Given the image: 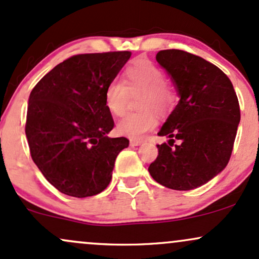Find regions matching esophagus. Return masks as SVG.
Masks as SVG:
<instances>
[{"label":"esophagus","instance_id":"esophagus-1","mask_svg":"<svg viewBox=\"0 0 259 259\" xmlns=\"http://www.w3.org/2000/svg\"><path fill=\"white\" fill-rule=\"evenodd\" d=\"M130 143L132 147H137V145H141L143 143V141H142V139H131Z\"/></svg>","mask_w":259,"mask_h":259}]
</instances>
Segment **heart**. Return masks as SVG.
<instances>
[{
	"instance_id": "1",
	"label": "heart",
	"mask_w": 259,
	"mask_h": 259,
	"mask_svg": "<svg viewBox=\"0 0 259 259\" xmlns=\"http://www.w3.org/2000/svg\"><path fill=\"white\" fill-rule=\"evenodd\" d=\"M124 83L111 80L104 92L107 111L114 116H122L127 109L131 95L143 94L139 99L138 114H130L118 121V135L132 139L143 137L156 126V112H166L175 105L176 97L166 85V77L161 68L150 61H138L128 66L123 73Z\"/></svg>"
}]
</instances>
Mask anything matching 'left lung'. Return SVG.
Returning a JSON list of instances; mask_svg holds the SVG:
<instances>
[{
  "instance_id": "obj_1",
  "label": "left lung",
  "mask_w": 259,
  "mask_h": 259,
  "mask_svg": "<svg viewBox=\"0 0 259 259\" xmlns=\"http://www.w3.org/2000/svg\"><path fill=\"white\" fill-rule=\"evenodd\" d=\"M156 61L180 101L158 132L168 142L158 144L159 155L148 171L165 187L190 191L214 179L230 160L239 100L228 75L202 57L172 49L159 51Z\"/></svg>"
}]
</instances>
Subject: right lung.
Listing matches in <instances>:
<instances>
[{
	"label": "right lung",
	"mask_w": 259,
	"mask_h": 259,
	"mask_svg": "<svg viewBox=\"0 0 259 259\" xmlns=\"http://www.w3.org/2000/svg\"><path fill=\"white\" fill-rule=\"evenodd\" d=\"M131 55H75L44 75L30 93L25 136L31 159L67 196L84 198L103 192L118 153L128 147L127 138L107 137L114 120L104 92Z\"/></svg>",
	"instance_id": "add662e5"
}]
</instances>
